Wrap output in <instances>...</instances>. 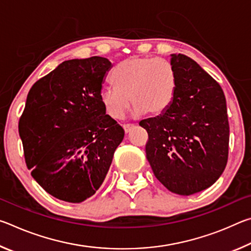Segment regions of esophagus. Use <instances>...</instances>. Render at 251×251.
<instances>
[{"instance_id": "1", "label": "esophagus", "mask_w": 251, "mask_h": 251, "mask_svg": "<svg viewBox=\"0 0 251 251\" xmlns=\"http://www.w3.org/2000/svg\"><path fill=\"white\" fill-rule=\"evenodd\" d=\"M133 127H134L133 124H124V125H123V128H124L125 133H128V131H130Z\"/></svg>"}]
</instances>
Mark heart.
I'll list each match as a JSON object with an SVG mask.
<instances>
[{
  "label": "heart",
  "mask_w": 251,
  "mask_h": 251,
  "mask_svg": "<svg viewBox=\"0 0 251 251\" xmlns=\"http://www.w3.org/2000/svg\"><path fill=\"white\" fill-rule=\"evenodd\" d=\"M115 85H106L100 91L105 112L120 120L134 105L135 116L146 113L156 116L166 112L175 100L178 75L172 62L151 56H131L123 59L113 71Z\"/></svg>",
  "instance_id": "heart-1"
}]
</instances>
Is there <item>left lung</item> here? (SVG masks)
Segmentation results:
<instances>
[{
  "mask_svg": "<svg viewBox=\"0 0 251 251\" xmlns=\"http://www.w3.org/2000/svg\"><path fill=\"white\" fill-rule=\"evenodd\" d=\"M175 100L166 112L139 122L148 133L146 157L161 184L182 196L210 187L228 160L229 123L220 85L184 54H172Z\"/></svg>",
  "mask_w": 251,
  "mask_h": 251,
  "instance_id": "obj_1",
  "label": "left lung"
}]
</instances>
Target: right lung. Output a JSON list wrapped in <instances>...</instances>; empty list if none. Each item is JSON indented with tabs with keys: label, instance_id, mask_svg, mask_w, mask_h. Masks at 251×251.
I'll use <instances>...</instances> for the list:
<instances>
[{
	"label": "right lung",
	"instance_id": "obj_1",
	"mask_svg": "<svg viewBox=\"0 0 251 251\" xmlns=\"http://www.w3.org/2000/svg\"><path fill=\"white\" fill-rule=\"evenodd\" d=\"M107 58L70 59L29 90L19 122L25 163L45 192L69 202L96 193L125 131L100 101Z\"/></svg>",
	"mask_w": 251,
	"mask_h": 251
}]
</instances>
